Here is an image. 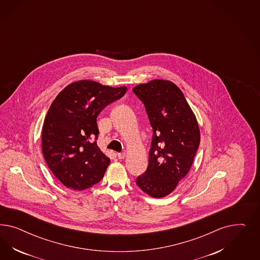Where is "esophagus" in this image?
Masks as SVG:
<instances>
[{
    "instance_id": "esophagus-1",
    "label": "esophagus",
    "mask_w": 260,
    "mask_h": 260,
    "mask_svg": "<svg viewBox=\"0 0 260 260\" xmlns=\"http://www.w3.org/2000/svg\"><path fill=\"white\" fill-rule=\"evenodd\" d=\"M126 156V153L125 152H122V153H117V157L118 159H124Z\"/></svg>"
}]
</instances>
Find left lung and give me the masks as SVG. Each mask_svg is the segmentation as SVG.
Here are the masks:
<instances>
[{"label":"left lung","instance_id":"left-lung-1","mask_svg":"<svg viewBox=\"0 0 260 260\" xmlns=\"http://www.w3.org/2000/svg\"><path fill=\"white\" fill-rule=\"evenodd\" d=\"M153 128L149 165L136 185L153 198L167 197L188 174L200 143L197 117L180 88L151 80L133 88Z\"/></svg>","mask_w":260,"mask_h":260}]
</instances>
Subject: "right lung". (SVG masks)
<instances>
[{
    "label": "right lung",
    "instance_id": "add662e5",
    "mask_svg": "<svg viewBox=\"0 0 260 260\" xmlns=\"http://www.w3.org/2000/svg\"><path fill=\"white\" fill-rule=\"evenodd\" d=\"M126 91V87L80 80L64 87L50 105L42 129V150L48 168L67 188L82 190L102 179L110 159L97 146L96 119Z\"/></svg>",
    "mask_w": 260,
    "mask_h": 260
}]
</instances>
